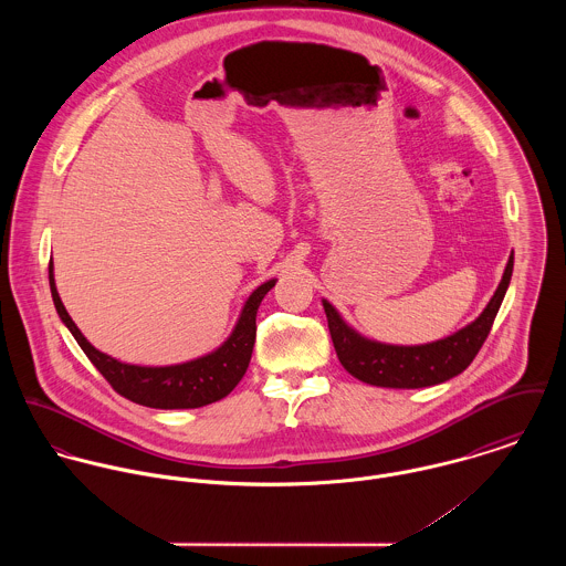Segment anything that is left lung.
<instances>
[{"instance_id":"1","label":"left lung","mask_w":566,"mask_h":566,"mask_svg":"<svg viewBox=\"0 0 566 566\" xmlns=\"http://www.w3.org/2000/svg\"><path fill=\"white\" fill-rule=\"evenodd\" d=\"M512 268L514 256L510 254L503 279L475 323L460 328L444 339L422 346H392L366 339L339 318L331 303L323 301L331 339L339 364L355 379L379 388H427L453 379L471 366V361L484 346L485 337L510 285Z\"/></svg>"}]
</instances>
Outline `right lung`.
I'll return each instance as SVG.
<instances>
[{
	"mask_svg": "<svg viewBox=\"0 0 566 566\" xmlns=\"http://www.w3.org/2000/svg\"><path fill=\"white\" fill-rule=\"evenodd\" d=\"M274 279L259 285L243 305L242 316L235 324L231 337L213 353L198 357L187 364L176 366H133L122 364L86 342L81 328L70 318L54 283V272L50 263V290L54 307L61 321L72 331L81 344L84 355L99 370V375L111 384V388L133 403L155 407V409H193L202 405L216 403L233 392L242 381L245 368L252 357L254 335H256V310L263 296L274 287Z\"/></svg>",
	"mask_w": 566,
	"mask_h": 566,
	"instance_id": "right-lung-1",
	"label": "right lung"
}]
</instances>
